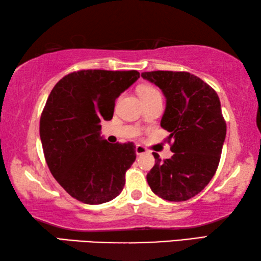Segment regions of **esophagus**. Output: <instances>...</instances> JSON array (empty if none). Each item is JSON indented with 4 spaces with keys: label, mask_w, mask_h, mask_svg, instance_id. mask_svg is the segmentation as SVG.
<instances>
[{
    "label": "esophagus",
    "mask_w": 261,
    "mask_h": 261,
    "mask_svg": "<svg viewBox=\"0 0 261 261\" xmlns=\"http://www.w3.org/2000/svg\"><path fill=\"white\" fill-rule=\"evenodd\" d=\"M147 153V149L145 148L144 146H141V145H137L136 146V154L137 155H143V154Z\"/></svg>",
    "instance_id": "1"
}]
</instances>
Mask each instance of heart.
<instances>
[{
  "label": "heart",
  "mask_w": 261,
  "mask_h": 261,
  "mask_svg": "<svg viewBox=\"0 0 261 261\" xmlns=\"http://www.w3.org/2000/svg\"><path fill=\"white\" fill-rule=\"evenodd\" d=\"M138 93L140 95V98H149V96H154V95H161L160 92H159L155 87H153L151 85H143L138 88Z\"/></svg>",
  "instance_id": "heart-1"
}]
</instances>
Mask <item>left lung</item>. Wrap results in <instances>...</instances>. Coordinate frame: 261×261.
<instances>
[{"mask_svg":"<svg viewBox=\"0 0 261 261\" xmlns=\"http://www.w3.org/2000/svg\"><path fill=\"white\" fill-rule=\"evenodd\" d=\"M141 77L156 85L166 98L161 126L174 140L170 159L161 160L147 174V183L159 197L185 201L204 190L218 169L227 125L216 92L189 72L151 71Z\"/></svg>","mask_w":261,"mask_h":261,"instance_id":"8db88e82","label":"left lung"}]
</instances>
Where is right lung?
I'll return each instance as SVG.
<instances>
[{
    "label": "right lung",
    "instance_id": "1",
    "mask_svg": "<svg viewBox=\"0 0 261 261\" xmlns=\"http://www.w3.org/2000/svg\"><path fill=\"white\" fill-rule=\"evenodd\" d=\"M139 72L82 70L53 88L40 118V139L51 175L74 199L100 205L116 198L136 160L132 143L109 144L101 121H110L115 100Z\"/></svg>",
    "mask_w": 261,
    "mask_h": 261
}]
</instances>
